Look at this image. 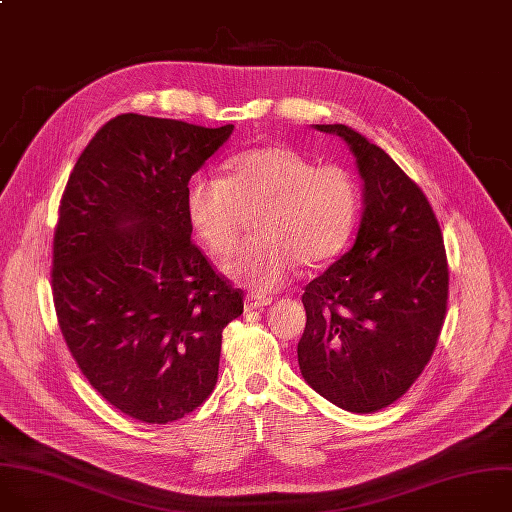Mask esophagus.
Returning <instances> with one entry per match:
<instances>
[{"label": "esophagus", "mask_w": 512, "mask_h": 512, "mask_svg": "<svg viewBox=\"0 0 512 512\" xmlns=\"http://www.w3.org/2000/svg\"><path fill=\"white\" fill-rule=\"evenodd\" d=\"M272 302V296L266 294H258V292H250L244 298V306L246 311H254V309H262V306H268Z\"/></svg>", "instance_id": "obj_1"}]
</instances>
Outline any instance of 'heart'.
<instances>
[{
	"instance_id": "obj_1",
	"label": "heart",
	"mask_w": 512,
	"mask_h": 512,
	"mask_svg": "<svg viewBox=\"0 0 512 512\" xmlns=\"http://www.w3.org/2000/svg\"><path fill=\"white\" fill-rule=\"evenodd\" d=\"M359 203V183L349 169L315 165L286 145L248 149L230 159L226 177H193L185 195L191 226L218 256L234 254L246 218L258 216V238L224 270L262 292L282 286L296 262L317 268L339 256Z\"/></svg>"
}]
</instances>
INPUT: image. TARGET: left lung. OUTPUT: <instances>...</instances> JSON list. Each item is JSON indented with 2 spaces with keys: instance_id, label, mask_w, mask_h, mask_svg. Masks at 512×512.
<instances>
[{
  "instance_id": "obj_1",
  "label": "left lung",
  "mask_w": 512,
  "mask_h": 512,
  "mask_svg": "<svg viewBox=\"0 0 512 512\" xmlns=\"http://www.w3.org/2000/svg\"><path fill=\"white\" fill-rule=\"evenodd\" d=\"M345 139L363 179L355 246L304 286L298 341L304 381L353 414H373L422 375L448 306V258L420 185L377 145L345 125H315Z\"/></svg>"
}]
</instances>
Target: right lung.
Returning a JSON list of instances; mask_svg holds the SVG:
<instances>
[{"instance_id":"1","label":"right lung","mask_w":512,"mask_h":512,"mask_svg":"<svg viewBox=\"0 0 512 512\" xmlns=\"http://www.w3.org/2000/svg\"><path fill=\"white\" fill-rule=\"evenodd\" d=\"M234 125L119 115L80 153L52 244L62 337L90 385L145 424L181 420L218 381L244 292L191 240V175Z\"/></svg>"}]
</instances>
